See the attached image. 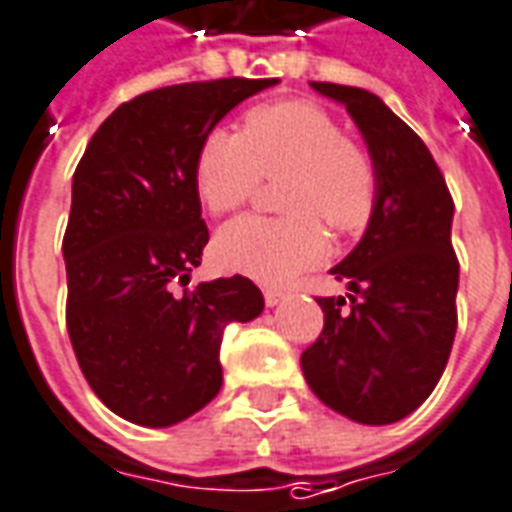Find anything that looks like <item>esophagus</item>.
<instances>
[{
    "label": "esophagus",
    "mask_w": 512,
    "mask_h": 512,
    "mask_svg": "<svg viewBox=\"0 0 512 512\" xmlns=\"http://www.w3.org/2000/svg\"><path fill=\"white\" fill-rule=\"evenodd\" d=\"M283 291H278V288H264V302H267V307H275L283 302Z\"/></svg>",
    "instance_id": "34e87169"
}]
</instances>
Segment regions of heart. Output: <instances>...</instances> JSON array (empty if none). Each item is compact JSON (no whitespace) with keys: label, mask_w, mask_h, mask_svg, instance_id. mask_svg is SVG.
I'll return each instance as SVG.
<instances>
[{"label":"heart","mask_w":512,"mask_h":512,"mask_svg":"<svg viewBox=\"0 0 512 512\" xmlns=\"http://www.w3.org/2000/svg\"><path fill=\"white\" fill-rule=\"evenodd\" d=\"M261 178L280 180L291 215H242L215 237L218 267L261 283H288L326 256V224L348 234L367 224L378 197V169L324 107L288 99L253 107L240 134L213 129L194 159V188L207 213L224 215L256 194Z\"/></svg>","instance_id":"b5f03b06"}]
</instances>
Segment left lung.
Wrapping results in <instances>:
<instances>
[{
	"instance_id": "1",
	"label": "left lung",
	"mask_w": 512,
	"mask_h": 512,
	"mask_svg": "<svg viewBox=\"0 0 512 512\" xmlns=\"http://www.w3.org/2000/svg\"><path fill=\"white\" fill-rule=\"evenodd\" d=\"M345 105L378 169V197L361 242L332 275L345 297H318L324 332L302 353L307 386L356 424L410 416L437 386L456 337L459 259L453 199L432 153L364 88L310 83Z\"/></svg>"
}]
</instances>
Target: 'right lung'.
<instances>
[{
	"label": "right lung",
	"mask_w": 512,
	"mask_h": 512,
	"mask_svg": "<svg viewBox=\"0 0 512 512\" xmlns=\"http://www.w3.org/2000/svg\"><path fill=\"white\" fill-rule=\"evenodd\" d=\"M278 78L180 83L107 115L72 175L64 232L67 332L115 416L172 426L221 391V340L264 310L242 275L186 288L205 251L194 159L207 132Z\"/></svg>",
	"instance_id": "add662e5"
}]
</instances>
